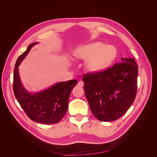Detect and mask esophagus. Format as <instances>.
I'll use <instances>...</instances> for the list:
<instances>
[{
    "mask_svg": "<svg viewBox=\"0 0 157 157\" xmlns=\"http://www.w3.org/2000/svg\"><path fill=\"white\" fill-rule=\"evenodd\" d=\"M78 86H80V87H83V86H84V83H83V82L82 81H80L78 82Z\"/></svg>",
    "mask_w": 157,
    "mask_h": 157,
    "instance_id": "1",
    "label": "esophagus"
}]
</instances>
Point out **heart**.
<instances>
[{"label":"heart","instance_id":"obj_1","mask_svg":"<svg viewBox=\"0 0 157 157\" xmlns=\"http://www.w3.org/2000/svg\"><path fill=\"white\" fill-rule=\"evenodd\" d=\"M74 55L78 59L86 60V69L96 72L108 68L116 60L118 52L114 46L106 45L98 41L78 47Z\"/></svg>","mask_w":157,"mask_h":157}]
</instances>
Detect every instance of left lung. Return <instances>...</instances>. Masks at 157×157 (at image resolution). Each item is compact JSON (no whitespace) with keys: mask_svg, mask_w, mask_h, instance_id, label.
<instances>
[{"mask_svg":"<svg viewBox=\"0 0 157 157\" xmlns=\"http://www.w3.org/2000/svg\"><path fill=\"white\" fill-rule=\"evenodd\" d=\"M105 70L84 74V90L90 109L101 121L121 118L133 104L137 90L138 66L133 58H121Z\"/></svg>","mask_w":157,"mask_h":157,"instance_id":"1","label":"left lung"}]
</instances>
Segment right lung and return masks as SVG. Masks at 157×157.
I'll use <instances>...</instances> for the list:
<instances>
[{
	"label": "right lung",
	"mask_w": 157,
	"mask_h": 157,
	"mask_svg": "<svg viewBox=\"0 0 157 157\" xmlns=\"http://www.w3.org/2000/svg\"><path fill=\"white\" fill-rule=\"evenodd\" d=\"M37 43L30 44L16 62L13 91L16 99L30 120L43 124H53L60 121L65 116L68 109L71 90L78 83V81L72 79L60 82L38 93L30 94L27 92L21 84L18 67L32 46Z\"/></svg>",
	"instance_id": "1"
}]
</instances>
